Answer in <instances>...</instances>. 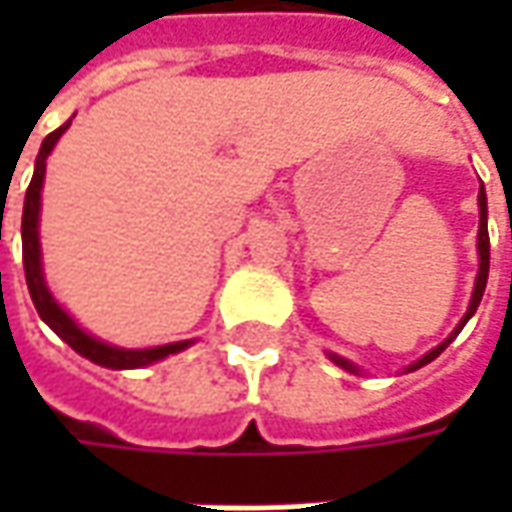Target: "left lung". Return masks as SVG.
I'll use <instances>...</instances> for the list:
<instances>
[{
    "instance_id": "1",
    "label": "left lung",
    "mask_w": 512,
    "mask_h": 512,
    "mask_svg": "<svg viewBox=\"0 0 512 512\" xmlns=\"http://www.w3.org/2000/svg\"><path fill=\"white\" fill-rule=\"evenodd\" d=\"M476 250H479V273H476V282H473V296H470V305H467V313L462 316V322L453 327V333L444 339L442 344H436L430 353H424L422 359H416V362L410 364V367H404V373H413V370H419V367H424V364H430L439 353H442L447 344L453 342L459 333H462V327L470 322V316L476 313V307H479V302H482L484 296V287H487V273H490V236H487V193H484V185L479 187V239H476ZM330 356V362H336L339 367H344L347 373H362L359 367L353 362H347L344 356H336V353H327Z\"/></svg>"
}]
</instances>
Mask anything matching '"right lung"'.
I'll return each instance as SVG.
<instances>
[{"label": "right lung", "mask_w": 512, "mask_h": 512, "mask_svg": "<svg viewBox=\"0 0 512 512\" xmlns=\"http://www.w3.org/2000/svg\"><path fill=\"white\" fill-rule=\"evenodd\" d=\"M70 128V119L56 128L50 136H45L36 165H33V179H30L28 193H25V207H22V262H25V279H28L30 299L39 313V319L62 339L68 342L79 356H85L93 364H102L110 370H136V367H148V364L162 362L173 353L187 350L193 339L185 342L159 344V347H116V344L102 342L96 336H90L85 327L70 316L65 307L56 302V296L50 293L45 282V270H42V245H39V213H42V185H45V162H48L50 150L56 148L59 136Z\"/></svg>", "instance_id": "right-lung-1"}]
</instances>
